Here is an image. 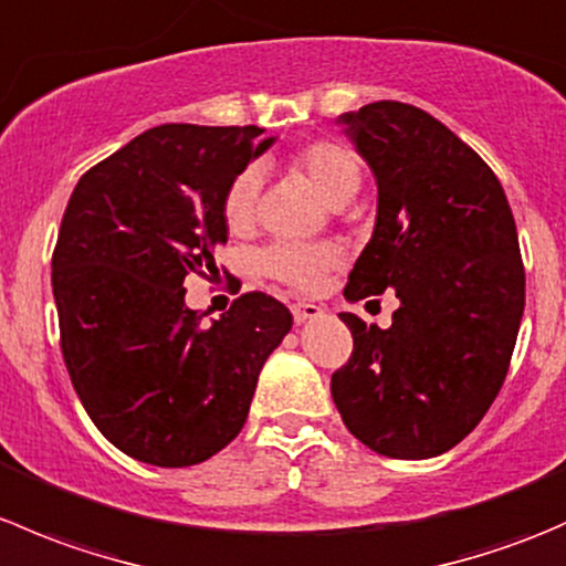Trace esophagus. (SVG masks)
Instances as JSON below:
<instances>
[{
	"mask_svg": "<svg viewBox=\"0 0 566 566\" xmlns=\"http://www.w3.org/2000/svg\"><path fill=\"white\" fill-rule=\"evenodd\" d=\"M319 315H323V310H319L317 304H312V301H295L293 304V319L298 325L310 323V319H315Z\"/></svg>",
	"mask_w": 566,
	"mask_h": 566,
	"instance_id": "obj_1",
	"label": "esophagus"
}]
</instances>
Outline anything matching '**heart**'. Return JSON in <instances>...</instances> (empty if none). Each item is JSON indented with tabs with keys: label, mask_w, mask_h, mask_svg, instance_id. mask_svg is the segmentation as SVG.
Listing matches in <instances>:
<instances>
[{
	"label": "heart",
	"mask_w": 566,
	"mask_h": 566,
	"mask_svg": "<svg viewBox=\"0 0 566 566\" xmlns=\"http://www.w3.org/2000/svg\"><path fill=\"white\" fill-rule=\"evenodd\" d=\"M290 172L304 177L312 188L331 205L342 208L356 197L361 186V161L356 150L336 139H317L298 147L287 161ZM256 193H260V172L243 169L232 180L224 197V224L232 235H247L256 221ZM342 251L334 243H279L262 254L260 265L268 276L290 284L298 290H312L328 273L339 265Z\"/></svg>",
	"instance_id": "1"
}]
</instances>
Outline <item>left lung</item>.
Masks as SVG:
<instances>
[{
    "label": "left lung",
    "instance_id": "left-lung-1",
    "mask_svg": "<svg viewBox=\"0 0 566 566\" xmlns=\"http://www.w3.org/2000/svg\"><path fill=\"white\" fill-rule=\"evenodd\" d=\"M336 123L378 182V216L345 298L394 290L389 328L342 312L353 356L331 378L347 430L373 452L427 460L482 421L526 304L517 227L493 169L441 119L399 101Z\"/></svg>",
    "mask_w": 566,
    "mask_h": 566
}]
</instances>
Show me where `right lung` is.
Wrapping results in <instances>:
<instances>
[{
    "mask_svg": "<svg viewBox=\"0 0 566 566\" xmlns=\"http://www.w3.org/2000/svg\"><path fill=\"white\" fill-rule=\"evenodd\" d=\"M273 142L256 125H158L73 188L51 260L62 356L90 419L128 458L186 468L221 452L293 328L265 293L208 319L182 287L216 268L227 188Z\"/></svg>",
    "mask_w": 566,
    "mask_h": 566,
    "instance_id": "obj_1",
    "label": "right lung"
}]
</instances>
